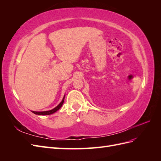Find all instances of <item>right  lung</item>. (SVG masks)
<instances>
[{
  "label": "right lung",
  "instance_id": "obj_1",
  "mask_svg": "<svg viewBox=\"0 0 161 161\" xmlns=\"http://www.w3.org/2000/svg\"><path fill=\"white\" fill-rule=\"evenodd\" d=\"M64 98H65V95L63 97V99L62 100V101L60 103L58 104L56 108H54L53 109L49 110V111H31L34 114H36V115H51L53 113H55L56 112L58 109H59L62 106V104L64 103Z\"/></svg>",
  "mask_w": 161,
  "mask_h": 161
}]
</instances>
